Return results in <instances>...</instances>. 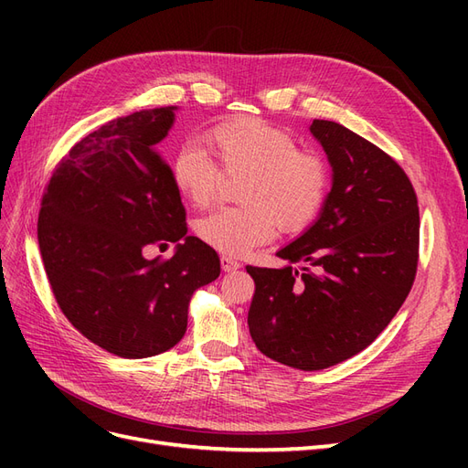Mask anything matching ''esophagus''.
Segmentation results:
<instances>
[{"mask_svg":"<svg viewBox=\"0 0 468 468\" xmlns=\"http://www.w3.org/2000/svg\"><path fill=\"white\" fill-rule=\"evenodd\" d=\"M220 265H222V269L224 271H236V269H239L242 267V263H239L238 260H234V258H230V256H220Z\"/></svg>","mask_w":468,"mask_h":468,"instance_id":"obj_1","label":"esophagus"}]
</instances>
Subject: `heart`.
I'll list each match as a JSON object with an SVG mask.
<instances>
[{
  "label": "heart",
  "instance_id": "heart-1",
  "mask_svg": "<svg viewBox=\"0 0 468 468\" xmlns=\"http://www.w3.org/2000/svg\"><path fill=\"white\" fill-rule=\"evenodd\" d=\"M212 158L181 148L172 162V179L186 199L205 208L217 199L222 172L246 176L239 186L244 207L218 208L203 217L195 232L205 244L244 256L269 242L277 226L301 232L314 222L330 189V169L316 152L301 150L287 131L258 117L218 122L205 134Z\"/></svg>",
  "mask_w": 468,
  "mask_h": 468
}]
</instances>
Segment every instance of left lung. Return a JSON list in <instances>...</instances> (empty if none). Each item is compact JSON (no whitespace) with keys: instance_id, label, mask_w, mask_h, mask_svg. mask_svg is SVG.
Masks as SVG:
<instances>
[{"instance_id":"1","label":"left lung","mask_w":468,"mask_h":468,"mask_svg":"<svg viewBox=\"0 0 468 468\" xmlns=\"http://www.w3.org/2000/svg\"><path fill=\"white\" fill-rule=\"evenodd\" d=\"M310 133L328 154L332 191L318 220L277 251L301 271L248 265L256 282L248 325L277 363L320 371L371 346L414 285L418 197L387 152L334 121Z\"/></svg>"}]
</instances>
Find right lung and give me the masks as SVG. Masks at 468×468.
<instances>
[{
    "label": "right lung",
    "mask_w": 468,
    "mask_h": 468,
    "mask_svg": "<svg viewBox=\"0 0 468 468\" xmlns=\"http://www.w3.org/2000/svg\"><path fill=\"white\" fill-rule=\"evenodd\" d=\"M176 109L136 111L81 138L56 165L38 212L56 303L90 342L126 359L172 349L187 330L193 292L220 275L217 251L187 236L158 152ZM167 243L176 244L172 259L145 260L150 245Z\"/></svg>",
    "instance_id": "1"
}]
</instances>
